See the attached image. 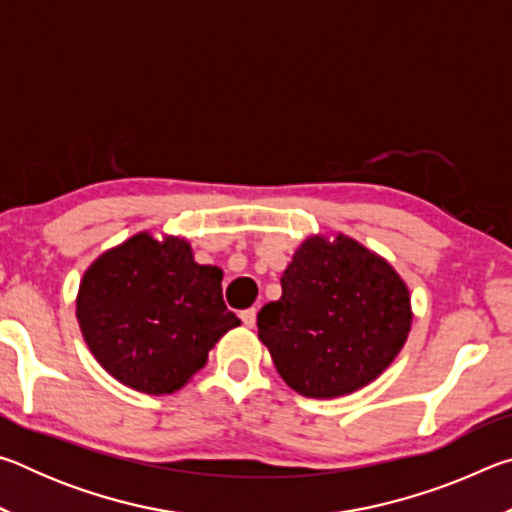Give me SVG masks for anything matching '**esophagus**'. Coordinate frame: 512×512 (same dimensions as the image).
<instances>
[{
  "label": "esophagus",
  "mask_w": 512,
  "mask_h": 512,
  "mask_svg": "<svg viewBox=\"0 0 512 512\" xmlns=\"http://www.w3.org/2000/svg\"><path fill=\"white\" fill-rule=\"evenodd\" d=\"M255 318H257V311L255 309H244V311H241V320H244L246 327H253L255 325Z\"/></svg>",
  "instance_id": "34e87169"
}]
</instances>
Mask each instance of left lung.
Here are the masks:
<instances>
[{"instance_id": "obj_1", "label": "left lung", "mask_w": 512, "mask_h": 512, "mask_svg": "<svg viewBox=\"0 0 512 512\" xmlns=\"http://www.w3.org/2000/svg\"><path fill=\"white\" fill-rule=\"evenodd\" d=\"M280 282L282 298L257 314L259 341L300 395L329 400L359 391L406 343L409 289L359 241L309 237Z\"/></svg>"}]
</instances>
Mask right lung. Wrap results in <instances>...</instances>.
I'll return each instance as SVG.
<instances>
[{
	"label": "right lung",
	"mask_w": 512,
	"mask_h": 512,
	"mask_svg": "<svg viewBox=\"0 0 512 512\" xmlns=\"http://www.w3.org/2000/svg\"><path fill=\"white\" fill-rule=\"evenodd\" d=\"M221 280V268L194 262L185 239L140 232L85 271L76 298L83 339L121 384L149 395L178 391L241 325Z\"/></svg>",
	"instance_id": "right-lung-1"
}]
</instances>
